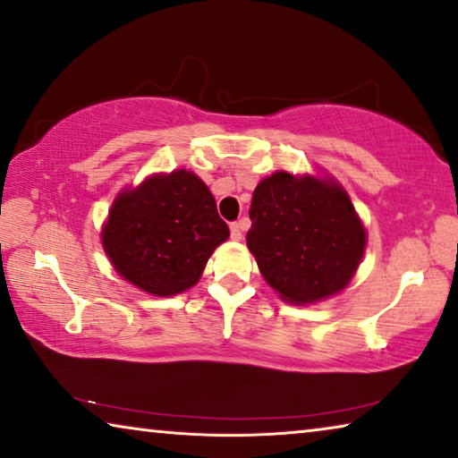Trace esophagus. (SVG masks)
Listing matches in <instances>:
<instances>
[{
	"label": "esophagus",
	"mask_w": 458,
	"mask_h": 458,
	"mask_svg": "<svg viewBox=\"0 0 458 458\" xmlns=\"http://www.w3.org/2000/svg\"><path fill=\"white\" fill-rule=\"evenodd\" d=\"M242 228H244V222H232L230 224V236H232V240L242 238Z\"/></svg>",
	"instance_id": "esophagus-1"
}]
</instances>
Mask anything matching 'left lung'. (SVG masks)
Instances as JSON below:
<instances>
[{"instance_id": "obj_1", "label": "left lung", "mask_w": 458, "mask_h": 458, "mask_svg": "<svg viewBox=\"0 0 458 458\" xmlns=\"http://www.w3.org/2000/svg\"><path fill=\"white\" fill-rule=\"evenodd\" d=\"M250 220L248 250L286 303H317L344 291L366 250V228L329 177H265L252 193Z\"/></svg>"}]
</instances>
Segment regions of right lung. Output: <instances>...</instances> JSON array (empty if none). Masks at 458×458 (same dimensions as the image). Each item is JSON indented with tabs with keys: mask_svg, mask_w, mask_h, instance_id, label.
Instances as JSON below:
<instances>
[{
	"mask_svg": "<svg viewBox=\"0 0 458 458\" xmlns=\"http://www.w3.org/2000/svg\"><path fill=\"white\" fill-rule=\"evenodd\" d=\"M100 236L125 281L155 297H169L199 281L230 230L208 185L196 174L175 169L121 191Z\"/></svg>",
	"mask_w": 458,
	"mask_h": 458,
	"instance_id": "add662e5",
	"label": "right lung"
}]
</instances>
